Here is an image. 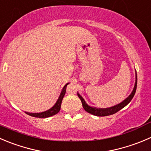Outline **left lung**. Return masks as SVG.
<instances>
[{"label": "left lung", "instance_id": "8db88e82", "mask_svg": "<svg viewBox=\"0 0 151 151\" xmlns=\"http://www.w3.org/2000/svg\"><path fill=\"white\" fill-rule=\"evenodd\" d=\"M137 72H136V82H135V86H134V90L132 91L131 94L125 99V100L122 101V102H120L118 105H114V106L111 107V108H94V107H91L90 105H88L86 102V101L84 100L83 97H82L81 95L79 93H77V96H79V98L81 100L82 104H83V108L85 109V111H87L89 114H91L94 115V116H109V115L114 114L115 113L118 112L119 110H121L122 108H123L124 107L126 106L128 103L131 101V99L134 97V94L136 93V90H137Z\"/></svg>", "mask_w": 151, "mask_h": 151}]
</instances>
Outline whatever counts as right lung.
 <instances>
[{
	"label": "right lung",
	"instance_id": "add662e5",
	"mask_svg": "<svg viewBox=\"0 0 151 151\" xmlns=\"http://www.w3.org/2000/svg\"><path fill=\"white\" fill-rule=\"evenodd\" d=\"M68 83H67L66 85L64 86V87L63 88V90L61 91L60 95L59 98H58V101H57L56 103L55 104L52 108H51L50 109H49L48 111H43V112L41 113H28L26 112V114H27L29 116H34V117H37V118H47L49 117V116H52L53 115L57 114L58 112L60 110L61 107V103H62V100L63 99V96L65 95V91H66V86Z\"/></svg>",
	"mask_w": 151,
	"mask_h": 151
}]
</instances>
